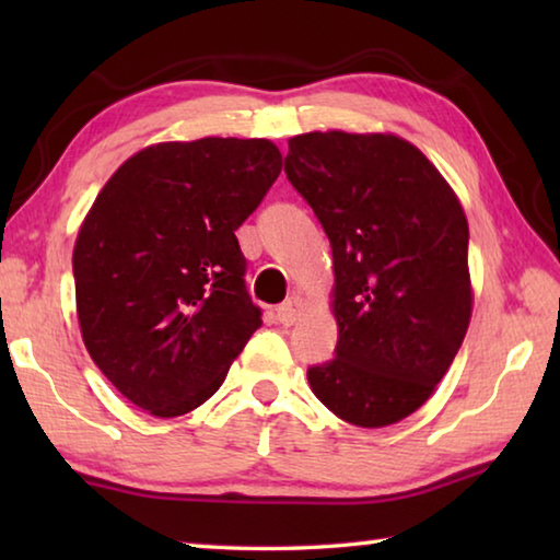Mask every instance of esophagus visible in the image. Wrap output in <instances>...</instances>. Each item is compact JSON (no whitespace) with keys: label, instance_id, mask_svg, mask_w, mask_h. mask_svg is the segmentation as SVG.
<instances>
[{"label":"esophagus","instance_id":"esophagus-1","mask_svg":"<svg viewBox=\"0 0 560 560\" xmlns=\"http://www.w3.org/2000/svg\"><path fill=\"white\" fill-rule=\"evenodd\" d=\"M301 311H303L301 299L293 296L289 301H283L281 306H277V320H279V324H283V326H293L299 320Z\"/></svg>","mask_w":560,"mask_h":560}]
</instances>
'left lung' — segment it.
<instances>
[{
    "mask_svg": "<svg viewBox=\"0 0 560 560\" xmlns=\"http://www.w3.org/2000/svg\"><path fill=\"white\" fill-rule=\"evenodd\" d=\"M334 249L336 358L308 368L340 420L385 428L428 402L471 316L469 226L452 187L395 136L306 132L283 158Z\"/></svg>",
    "mask_w": 560,
    "mask_h": 560,
    "instance_id": "left-lung-1",
    "label": "left lung"
}]
</instances>
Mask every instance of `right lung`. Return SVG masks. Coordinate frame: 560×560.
Returning <instances> with one entry per match:
<instances>
[{
  "label": "right lung",
  "mask_w": 560,
  "mask_h": 560,
  "mask_svg": "<svg viewBox=\"0 0 560 560\" xmlns=\"http://www.w3.org/2000/svg\"><path fill=\"white\" fill-rule=\"evenodd\" d=\"M281 173L269 140L160 143L122 163L73 246L93 363L140 410L185 415L220 390L261 326L236 230Z\"/></svg>",
  "instance_id": "right-lung-1"
}]
</instances>
